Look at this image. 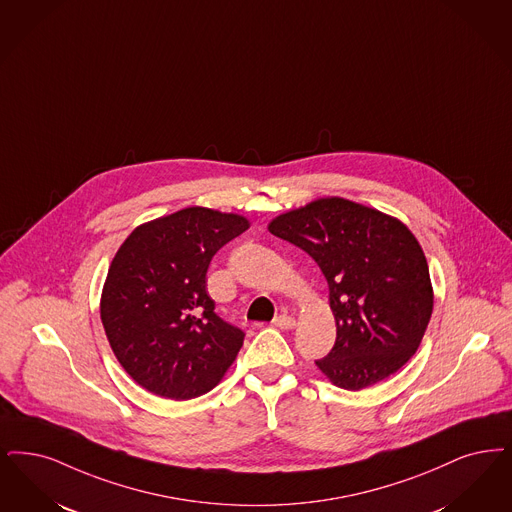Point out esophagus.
I'll use <instances>...</instances> for the list:
<instances>
[{"instance_id": "1", "label": "esophagus", "mask_w": 512, "mask_h": 512, "mask_svg": "<svg viewBox=\"0 0 512 512\" xmlns=\"http://www.w3.org/2000/svg\"><path fill=\"white\" fill-rule=\"evenodd\" d=\"M272 326L278 329H293L295 328V318H291V316H287V314H280V316L274 318Z\"/></svg>"}]
</instances>
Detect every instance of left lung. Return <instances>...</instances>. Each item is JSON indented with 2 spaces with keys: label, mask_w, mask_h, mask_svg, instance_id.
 Instances as JSON below:
<instances>
[{
  "label": "left lung",
  "mask_w": 512,
  "mask_h": 512,
  "mask_svg": "<svg viewBox=\"0 0 512 512\" xmlns=\"http://www.w3.org/2000/svg\"><path fill=\"white\" fill-rule=\"evenodd\" d=\"M268 230L301 247L329 286L337 339L316 366L341 389L371 387L402 368L432 314L425 253L398 219L343 198L276 217Z\"/></svg>",
  "instance_id": "8db88e82"
}]
</instances>
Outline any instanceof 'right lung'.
I'll return each mask as SVG.
<instances>
[{
  "label": "right lung",
  "mask_w": 512,
  "mask_h": 512,
  "mask_svg": "<svg viewBox=\"0 0 512 512\" xmlns=\"http://www.w3.org/2000/svg\"><path fill=\"white\" fill-rule=\"evenodd\" d=\"M234 213L186 207L135 228L108 268L101 320L123 369L143 389L190 400L213 389L246 333L207 295L213 255L246 232Z\"/></svg>",
  "instance_id": "obj_1"
}]
</instances>
